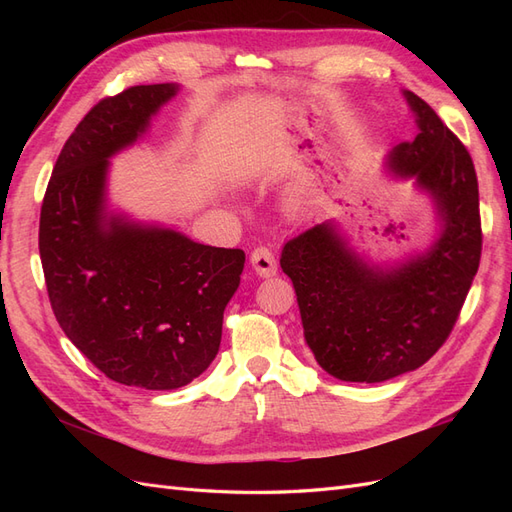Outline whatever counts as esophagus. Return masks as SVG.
<instances>
[{"mask_svg":"<svg viewBox=\"0 0 512 512\" xmlns=\"http://www.w3.org/2000/svg\"><path fill=\"white\" fill-rule=\"evenodd\" d=\"M250 260H252V267H254L256 275H260V277H273L277 273V260L269 247H262V245L256 247Z\"/></svg>","mask_w":512,"mask_h":512,"instance_id":"esophagus-1","label":"esophagus"}]
</instances>
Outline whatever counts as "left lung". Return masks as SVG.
<instances>
[{"instance_id":"left-lung-1","label":"left lung","mask_w":512,"mask_h":512,"mask_svg":"<svg viewBox=\"0 0 512 512\" xmlns=\"http://www.w3.org/2000/svg\"><path fill=\"white\" fill-rule=\"evenodd\" d=\"M418 134L386 170L425 192L440 232L425 252L382 267L356 254L333 222L290 239L280 265L292 280L303 335L318 365L344 382H384L427 363L453 331L480 262L478 181L468 149L412 91Z\"/></svg>"}]
</instances>
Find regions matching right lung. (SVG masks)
<instances>
[{
	"label": "right lung",
	"instance_id": "add662e5",
	"mask_svg": "<svg viewBox=\"0 0 512 512\" xmlns=\"http://www.w3.org/2000/svg\"><path fill=\"white\" fill-rule=\"evenodd\" d=\"M177 91V83L136 85L100 100L61 149L40 211V260L59 327L106 378L147 391L179 389L211 365L245 262L241 250L108 209L111 158Z\"/></svg>",
	"mask_w": 512,
	"mask_h": 512
}]
</instances>
